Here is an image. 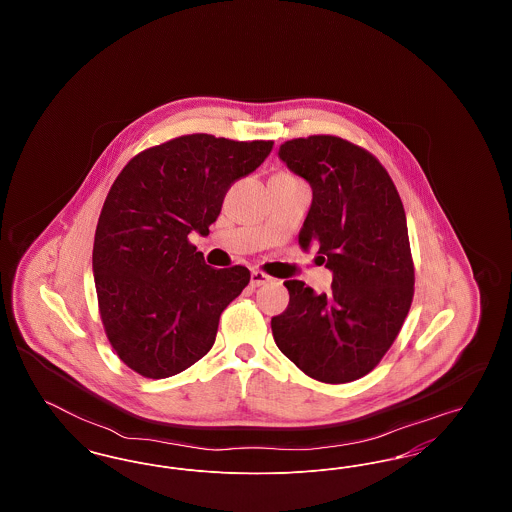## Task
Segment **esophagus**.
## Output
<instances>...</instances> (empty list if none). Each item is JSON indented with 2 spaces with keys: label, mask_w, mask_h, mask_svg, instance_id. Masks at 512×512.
Here are the masks:
<instances>
[{
  "label": "esophagus",
  "mask_w": 512,
  "mask_h": 512,
  "mask_svg": "<svg viewBox=\"0 0 512 512\" xmlns=\"http://www.w3.org/2000/svg\"><path fill=\"white\" fill-rule=\"evenodd\" d=\"M270 282V276H267L265 272H261V270H251V286H263V284H267Z\"/></svg>",
  "instance_id": "1"
}]
</instances>
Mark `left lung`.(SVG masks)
<instances>
[{"label": "left lung", "mask_w": 512, "mask_h": 512, "mask_svg": "<svg viewBox=\"0 0 512 512\" xmlns=\"http://www.w3.org/2000/svg\"><path fill=\"white\" fill-rule=\"evenodd\" d=\"M278 157L305 178L313 203L299 232L332 270V290L286 280L288 309L272 317L278 349L326 384L363 378L397 338L413 301L414 267L401 197L380 161L336 136L282 144Z\"/></svg>", "instance_id": "1"}]
</instances>
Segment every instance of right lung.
Masks as SVG:
<instances>
[{"label": "right lung", "mask_w": 512, "mask_h": 512, "mask_svg": "<svg viewBox=\"0 0 512 512\" xmlns=\"http://www.w3.org/2000/svg\"><path fill=\"white\" fill-rule=\"evenodd\" d=\"M272 146L180 136L138 153L113 182L92 267L105 334L134 372L169 378L213 347L222 311L251 274L209 267L188 236L209 234L232 182L255 171Z\"/></svg>", "instance_id": "obj_1"}]
</instances>
